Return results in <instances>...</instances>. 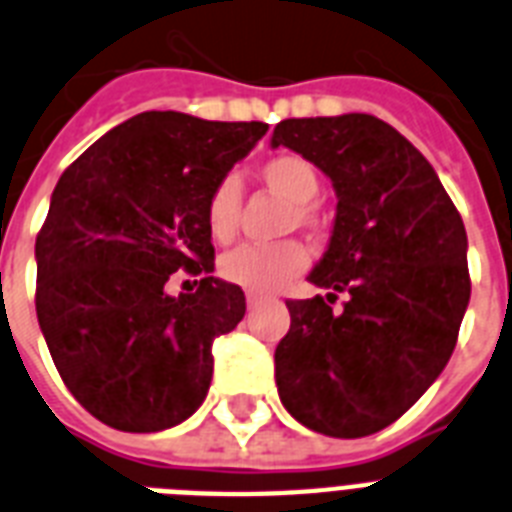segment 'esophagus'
I'll use <instances>...</instances> for the list:
<instances>
[{
    "instance_id": "34e87169",
    "label": "esophagus",
    "mask_w": 512,
    "mask_h": 512,
    "mask_svg": "<svg viewBox=\"0 0 512 512\" xmlns=\"http://www.w3.org/2000/svg\"><path fill=\"white\" fill-rule=\"evenodd\" d=\"M260 302H263V297H260V294H252V292L247 294V305H249V310H252V307L260 305Z\"/></svg>"
}]
</instances>
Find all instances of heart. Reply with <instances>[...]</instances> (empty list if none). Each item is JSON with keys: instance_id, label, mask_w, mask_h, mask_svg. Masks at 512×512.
Here are the masks:
<instances>
[{"instance_id": "1", "label": "heart", "mask_w": 512, "mask_h": 512, "mask_svg": "<svg viewBox=\"0 0 512 512\" xmlns=\"http://www.w3.org/2000/svg\"><path fill=\"white\" fill-rule=\"evenodd\" d=\"M263 184L289 199L302 226H315L318 213L310 205L321 191L318 170L299 155H278L260 168ZM242 194L234 178H223L210 191L205 205L207 231L215 242H228L239 226ZM307 265V249L297 242L242 244L220 257V276L249 292H276Z\"/></svg>"}]
</instances>
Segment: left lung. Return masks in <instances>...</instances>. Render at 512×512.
<instances>
[{"mask_svg": "<svg viewBox=\"0 0 512 512\" xmlns=\"http://www.w3.org/2000/svg\"><path fill=\"white\" fill-rule=\"evenodd\" d=\"M286 147L331 178V239L307 281L326 299H289L276 386L292 418L326 436L376 434L434 384L471 299L468 236L431 162L384 120L347 112L289 118ZM348 292L345 310L327 305Z\"/></svg>", "mask_w": 512, "mask_h": 512, "instance_id": "1", "label": "left lung"}]
</instances>
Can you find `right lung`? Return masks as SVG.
Returning <instances> with one entry per match:
<instances>
[{
	"mask_svg": "<svg viewBox=\"0 0 512 512\" xmlns=\"http://www.w3.org/2000/svg\"><path fill=\"white\" fill-rule=\"evenodd\" d=\"M265 123L186 112L134 115L60 176L36 236V315L62 381L94 418L149 434L184 423L213 381V342L247 302L213 273L210 191L263 139Z\"/></svg>",
	"mask_w": 512,
	"mask_h": 512,
	"instance_id": "1",
	"label": "right lung"
}]
</instances>
